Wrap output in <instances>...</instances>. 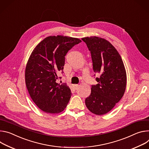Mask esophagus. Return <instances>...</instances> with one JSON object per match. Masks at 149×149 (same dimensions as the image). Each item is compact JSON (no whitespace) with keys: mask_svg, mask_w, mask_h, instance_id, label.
Returning <instances> with one entry per match:
<instances>
[{"mask_svg":"<svg viewBox=\"0 0 149 149\" xmlns=\"http://www.w3.org/2000/svg\"><path fill=\"white\" fill-rule=\"evenodd\" d=\"M78 87H79V85H74V88L75 89H77L78 88Z\"/></svg>","mask_w":149,"mask_h":149,"instance_id":"esophagus-1","label":"esophagus"}]
</instances>
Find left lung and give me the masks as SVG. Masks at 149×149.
<instances>
[{
    "mask_svg": "<svg viewBox=\"0 0 149 149\" xmlns=\"http://www.w3.org/2000/svg\"><path fill=\"white\" fill-rule=\"evenodd\" d=\"M81 40L91 52L94 72L100 74V77L96 78L97 84L92 85L85 104L92 113L104 115L109 112L124 94L127 84L124 65L117 49L107 40L97 37Z\"/></svg>",
    "mask_w": 149,
    "mask_h": 149,
    "instance_id": "1",
    "label": "left lung"
}]
</instances>
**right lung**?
Instances as JSON below:
<instances>
[{
  "instance_id": "add662e5",
  "label": "right lung",
  "mask_w": 149,
  "mask_h": 149,
  "mask_svg": "<svg viewBox=\"0 0 149 149\" xmlns=\"http://www.w3.org/2000/svg\"><path fill=\"white\" fill-rule=\"evenodd\" d=\"M81 41L63 36H49L32 52L25 69V83L32 101L42 111L57 113L67 107L72 96L70 89L56 80L58 73H63L66 54Z\"/></svg>"
}]
</instances>
